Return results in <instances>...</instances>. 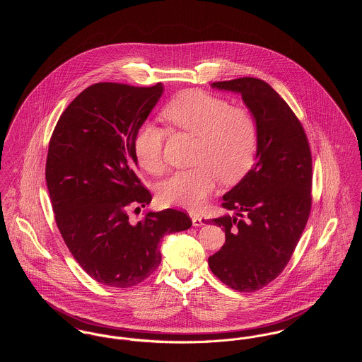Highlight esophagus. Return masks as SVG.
I'll return each mask as SVG.
<instances>
[{
	"label": "esophagus",
	"instance_id": "esophagus-1",
	"mask_svg": "<svg viewBox=\"0 0 362 362\" xmlns=\"http://www.w3.org/2000/svg\"><path fill=\"white\" fill-rule=\"evenodd\" d=\"M191 218H192V226H194V227H199V226L204 224L202 217H199L198 214H191Z\"/></svg>",
	"mask_w": 362,
	"mask_h": 362
}]
</instances>
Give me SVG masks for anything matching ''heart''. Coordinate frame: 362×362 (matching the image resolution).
I'll use <instances>...</instances> for the list:
<instances>
[{
	"instance_id": "b5f03b06",
	"label": "heart",
	"mask_w": 362,
	"mask_h": 362,
	"mask_svg": "<svg viewBox=\"0 0 362 362\" xmlns=\"http://www.w3.org/2000/svg\"><path fill=\"white\" fill-rule=\"evenodd\" d=\"M161 117L171 129L195 136L192 168L177 171L158 187V199L168 206L199 209L218 178L224 184L240 181L258 152V125L243 107L201 90H185L164 105ZM165 131L156 124L139 127L134 151L139 165L151 174L164 170Z\"/></svg>"
}]
</instances>
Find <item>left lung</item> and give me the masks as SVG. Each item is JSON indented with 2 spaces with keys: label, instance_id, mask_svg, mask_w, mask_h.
I'll list each match as a JSON object with an SVG mask.
<instances>
[{
  "label": "left lung",
  "instance_id": "obj_1",
  "mask_svg": "<svg viewBox=\"0 0 362 362\" xmlns=\"http://www.w3.org/2000/svg\"><path fill=\"white\" fill-rule=\"evenodd\" d=\"M211 88L240 93L258 125L257 163L223 197L221 206L235 216L207 220L226 233V244L209 257L210 270L233 290L252 293L283 272L307 226L310 144L290 105L264 81L248 76Z\"/></svg>",
  "mask_w": 362,
  "mask_h": 362
}]
</instances>
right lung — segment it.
Segmentation results:
<instances>
[{"label": "right lung", "mask_w": 362, "mask_h": 362, "mask_svg": "<svg viewBox=\"0 0 362 362\" xmlns=\"http://www.w3.org/2000/svg\"><path fill=\"white\" fill-rule=\"evenodd\" d=\"M161 95V83H95L65 108L50 139L46 182L57 227L81 267L108 287L148 279L161 262L163 237L192 226L175 209L139 221L129 216L152 201L136 175L134 139Z\"/></svg>", "instance_id": "obj_1"}]
</instances>
